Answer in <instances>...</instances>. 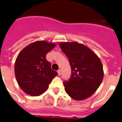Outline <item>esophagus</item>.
<instances>
[{
	"mask_svg": "<svg viewBox=\"0 0 122 122\" xmlns=\"http://www.w3.org/2000/svg\"><path fill=\"white\" fill-rule=\"evenodd\" d=\"M57 73H58V75H61V70H59L57 71Z\"/></svg>",
	"mask_w": 122,
	"mask_h": 122,
	"instance_id": "34e87169",
	"label": "esophagus"
}]
</instances>
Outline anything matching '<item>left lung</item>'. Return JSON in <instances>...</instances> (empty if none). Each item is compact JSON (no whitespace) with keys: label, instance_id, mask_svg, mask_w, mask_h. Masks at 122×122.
Segmentation results:
<instances>
[{"label":"left lung","instance_id":"1","mask_svg":"<svg viewBox=\"0 0 122 122\" xmlns=\"http://www.w3.org/2000/svg\"><path fill=\"white\" fill-rule=\"evenodd\" d=\"M59 44L68 57L71 68V78L63 83L65 91L75 100H84L91 96L102 82V63L96 54L83 44L76 42Z\"/></svg>","mask_w":122,"mask_h":122}]
</instances>
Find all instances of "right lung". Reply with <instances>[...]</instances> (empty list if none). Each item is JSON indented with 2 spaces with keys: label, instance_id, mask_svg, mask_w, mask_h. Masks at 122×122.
<instances>
[{
  "label": "right lung",
  "instance_id": "1",
  "mask_svg": "<svg viewBox=\"0 0 122 122\" xmlns=\"http://www.w3.org/2000/svg\"><path fill=\"white\" fill-rule=\"evenodd\" d=\"M56 44L46 41L34 42L24 48L17 56L14 73L20 88L28 95L38 96L48 89L57 73L51 69L46 54Z\"/></svg>",
  "mask_w": 122,
  "mask_h": 122
}]
</instances>
